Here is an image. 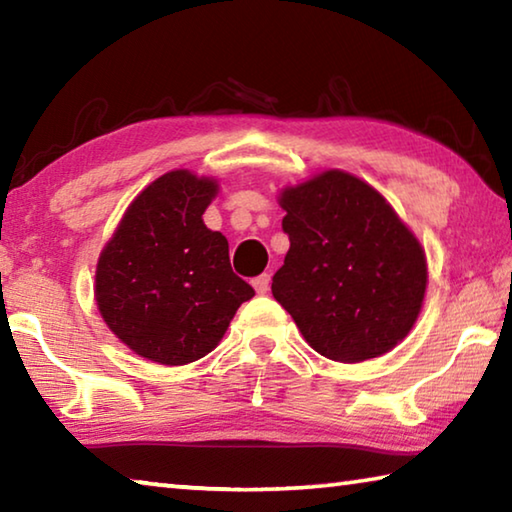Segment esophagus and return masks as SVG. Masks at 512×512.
<instances>
[{
	"instance_id": "obj_1",
	"label": "esophagus",
	"mask_w": 512,
	"mask_h": 512,
	"mask_svg": "<svg viewBox=\"0 0 512 512\" xmlns=\"http://www.w3.org/2000/svg\"><path fill=\"white\" fill-rule=\"evenodd\" d=\"M268 284H271V275H268V273L257 275L255 280H253V287H255V291L259 293V296H264V293L268 291Z\"/></svg>"
}]
</instances>
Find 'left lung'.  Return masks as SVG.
Instances as JSON below:
<instances>
[{"mask_svg": "<svg viewBox=\"0 0 512 512\" xmlns=\"http://www.w3.org/2000/svg\"><path fill=\"white\" fill-rule=\"evenodd\" d=\"M291 248L273 298L318 354L343 363L395 348L420 314L427 262L386 198L345 171L282 194Z\"/></svg>", "mask_w": 512, "mask_h": 512, "instance_id": "8db88e82", "label": "left lung"}]
</instances>
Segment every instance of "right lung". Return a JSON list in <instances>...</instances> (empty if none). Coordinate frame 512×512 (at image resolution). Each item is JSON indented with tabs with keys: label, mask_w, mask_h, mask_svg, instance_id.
Wrapping results in <instances>:
<instances>
[{
	"label": "right lung",
	"mask_w": 512,
	"mask_h": 512,
	"mask_svg": "<svg viewBox=\"0 0 512 512\" xmlns=\"http://www.w3.org/2000/svg\"><path fill=\"white\" fill-rule=\"evenodd\" d=\"M216 194L185 169L151 183L128 207L97 266V305L128 348L162 366L212 352L232 316L255 296L232 273L228 239L205 228Z\"/></svg>",
	"instance_id": "right-lung-1"
}]
</instances>
